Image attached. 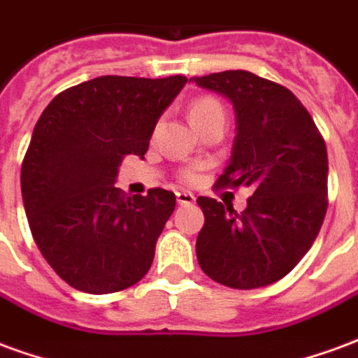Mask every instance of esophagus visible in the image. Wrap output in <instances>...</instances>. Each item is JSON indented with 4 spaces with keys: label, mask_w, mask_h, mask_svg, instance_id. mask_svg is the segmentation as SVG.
Returning a JSON list of instances; mask_svg holds the SVG:
<instances>
[{
    "label": "esophagus",
    "mask_w": 358,
    "mask_h": 358,
    "mask_svg": "<svg viewBox=\"0 0 358 358\" xmlns=\"http://www.w3.org/2000/svg\"><path fill=\"white\" fill-rule=\"evenodd\" d=\"M176 201H178V205H194L195 195L189 194V192H176Z\"/></svg>",
    "instance_id": "34e87169"
}]
</instances>
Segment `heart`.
Returning <instances> with one entry per match:
<instances>
[{
	"mask_svg": "<svg viewBox=\"0 0 358 358\" xmlns=\"http://www.w3.org/2000/svg\"><path fill=\"white\" fill-rule=\"evenodd\" d=\"M213 117H224V107L220 105L218 99L210 97V95H201V97L192 101V105H189V120H192V124L195 128ZM186 178L194 180L195 174L194 172H186Z\"/></svg>",
	"mask_w": 358,
	"mask_h": 358,
	"instance_id": "1",
	"label": "heart"
}]
</instances>
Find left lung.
<instances>
[{"label":"left lung","mask_w":358,"mask_h":358,"mask_svg":"<svg viewBox=\"0 0 358 358\" xmlns=\"http://www.w3.org/2000/svg\"><path fill=\"white\" fill-rule=\"evenodd\" d=\"M192 80L226 95L236 110L232 159L215 186L253 192L241 215L228 203L197 197L205 215L195 243L199 266L234 289L274 284L305 257L326 217L328 153L322 134L282 84L248 71Z\"/></svg>","instance_id":"8db88e82"}]
</instances>
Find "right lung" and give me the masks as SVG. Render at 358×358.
Wrapping results in <instances>:
<instances>
[{"mask_svg":"<svg viewBox=\"0 0 358 358\" xmlns=\"http://www.w3.org/2000/svg\"><path fill=\"white\" fill-rule=\"evenodd\" d=\"M186 76H99L61 92L43 109L20 169L30 232L66 284L115 293L151 268L176 207L169 189L128 197L115 187L126 155L148 153L163 110Z\"/></svg>","mask_w":358,"mask_h":358,"instance_id":"right-lung-1","label":"right lung"}]
</instances>
